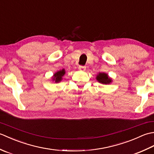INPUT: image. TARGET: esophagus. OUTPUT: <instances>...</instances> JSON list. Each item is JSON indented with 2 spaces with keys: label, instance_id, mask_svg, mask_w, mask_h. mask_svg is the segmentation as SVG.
I'll list each match as a JSON object with an SVG mask.
<instances>
[{
  "label": "esophagus",
  "instance_id": "esophagus-1",
  "mask_svg": "<svg viewBox=\"0 0 154 154\" xmlns=\"http://www.w3.org/2000/svg\"><path fill=\"white\" fill-rule=\"evenodd\" d=\"M79 69L80 71H85L86 70V67L83 66V65H80V66H79Z\"/></svg>",
  "mask_w": 154,
  "mask_h": 154
}]
</instances>
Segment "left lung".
Returning a JSON list of instances; mask_svg holds the SVG:
<instances>
[{
  "instance_id": "obj_1",
  "label": "left lung",
  "mask_w": 154,
  "mask_h": 154,
  "mask_svg": "<svg viewBox=\"0 0 154 154\" xmlns=\"http://www.w3.org/2000/svg\"><path fill=\"white\" fill-rule=\"evenodd\" d=\"M96 79L99 83L104 85L110 84L112 81V79L109 77L108 74L104 73H99L97 75Z\"/></svg>"
}]
</instances>
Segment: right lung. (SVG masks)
I'll use <instances>...</instances> for the list:
<instances>
[{"label": "right lung", "instance_id": "1", "mask_svg": "<svg viewBox=\"0 0 154 154\" xmlns=\"http://www.w3.org/2000/svg\"><path fill=\"white\" fill-rule=\"evenodd\" d=\"M65 74V71L64 69H63L62 70L58 71L56 72V73H54V77H52V79H53V81H54L55 83H59L62 80V79H63L62 77H63V75Z\"/></svg>", "mask_w": 154, "mask_h": 154}]
</instances>
